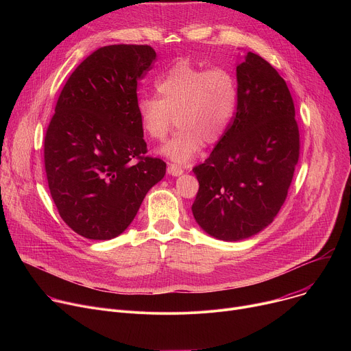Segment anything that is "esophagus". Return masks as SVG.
I'll use <instances>...</instances> for the list:
<instances>
[{
	"mask_svg": "<svg viewBox=\"0 0 351 351\" xmlns=\"http://www.w3.org/2000/svg\"><path fill=\"white\" fill-rule=\"evenodd\" d=\"M168 173L172 175V176H179L183 173V168L180 165H176V164H169L168 165Z\"/></svg>",
	"mask_w": 351,
	"mask_h": 351,
	"instance_id": "esophagus-1",
	"label": "esophagus"
}]
</instances>
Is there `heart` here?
I'll return each instance as SVG.
<instances>
[{
  "label": "heart",
  "instance_id": "b5f03b06",
  "mask_svg": "<svg viewBox=\"0 0 351 351\" xmlns=\"http://www.w3.org/2000/svg\"><path fill=\"white\" fill-rule=\"evenodd\" d=\"M156 88L158 97L137 99V114L145 134L157 141L168 136L175 118L179 129L161 149L172 161H190L203 143L214 144L225 134L237 104V83L229 69L178 62Z\"/></svg>",
  "mask_w": 351,
  "mask_h": 351
}]
</instances>
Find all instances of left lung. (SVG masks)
Here are the masks:
<instances>
[{"label": "left lung", "instance_id": "obj_1", "mask_svg": "<svg viewBox=\"0 0 351 351\" xmlns=\"http://www.w3.org/2000/svg\"><path fill=\"white\" fill-rule=\"evenodd\" d=\"M237 106L210 157L193 172L191 206L208 234L237 241L268 226L287 197L300 157V133L286 82L254 53L236 68Z\"/></svg>", "mask_w": 351, "mask_h": 351}]
</instances>
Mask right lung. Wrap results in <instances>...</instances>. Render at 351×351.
Returning a JSON list of instances; mask_svg holds the SVG:
<instances>
[{"label":"right lung","instance_id":"add662e5","mask_svg":"<svg viewBox=\"0 0 351 351\" xmlns=\"http://www.w3.org/2000/svg\"><path fill=\"white\" fill-rule=\"evenodd\" d=\"M149 45L95 49L69 76L44 137L49 193L62 221L90 240L119 236L167 169L147 156L137 82L156 61Z\"/></svg>","mask_w":351,"mask_h":351}]
</instances>
